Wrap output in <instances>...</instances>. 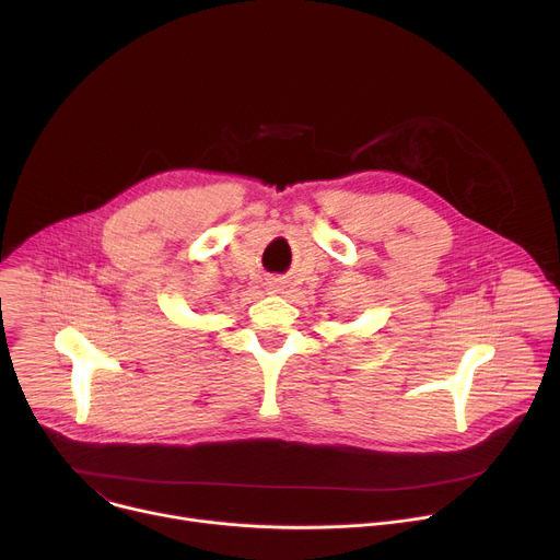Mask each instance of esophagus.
<instances>
[{
    "label": "esophagus",
    "mask_w": 560,
    "mask_h": 560,
    "mask_svg": "<svg viewBox=\"0 0 560 560\" xmlns=\"http://www.w3.org/2000/svg\"><path fill=\"white\" fill-rule=\"evenodd\" d=\"M268 290H272V292H279V290H281V283H279V279H272V281H268Z\"/></svg>",
    "instance_id": "34e87169"
}]
</instances>
